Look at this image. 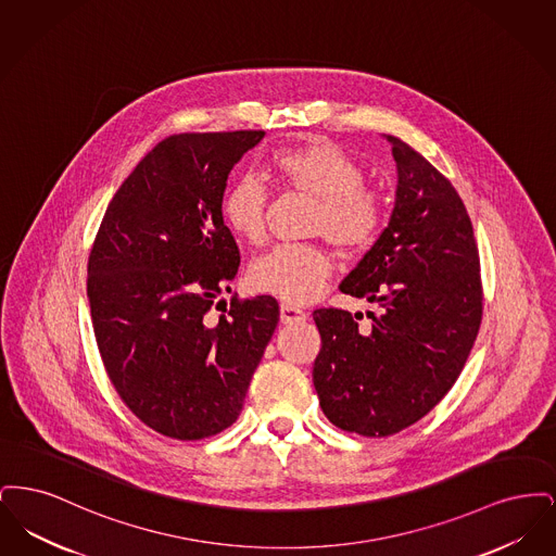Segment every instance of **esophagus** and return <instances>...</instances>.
Instances as JSON below:
<instances>
[{
    "label": "esophagus",
    "mask_w": 556,
    "mask_h": 556,
    "mask_svg": "<svg viewBox=\"0 0 556 556\" xmlns=\"http://www.w3.org/2000/svg\"><path fill=\"white\" fill-rule=\"evenodd\" d=\"M306 320V313L291 306V304H281V323L283 325H293V323H302Z\"/></svg>",
    "instance_id": "obj_1"
}]
</instances>
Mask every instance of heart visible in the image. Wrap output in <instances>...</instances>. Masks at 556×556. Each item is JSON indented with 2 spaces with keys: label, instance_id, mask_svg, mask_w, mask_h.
<instances>
[{
  "label": "heart",
  "instance_id": "obj_1",
  "mask_svg": "<svg viewBox=\"0 0 556 556\" xmlns=\"http://www.w3.org/2000/svg\"><path fill=\"white\" fill-rule=\"evenodd\" d=\"M270 168L279 181L318 200L315 233L340 250H361L377 238L383 223L379 195L365 186V173L336 143L311 139L277 152ZM266 187L254 177H241L223 195L220 214L227 229L248 243L266 236ZM331 258L317 245H277L248 268L252 290L291 304L315 300L327 277Z\"/></svg>",
  "mask_w": 556,
  "mask_h": 556
}]
</instances>
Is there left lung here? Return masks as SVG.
<instances>
[{
  "mask_svg": "<svg viewBox=\"0 0 556 556\" xmlns=\"http://www.w3.org/2000/svg\"><path fill=\"white\" fill-rule=\"evenodd\" d=\"M396 200L388 227L340 290L367 298L370 329L348 311L313 313V381L325 417L367 438L417 424L458 379L481 323L473 225L448 179L394 135ZM358 318V317H356Z\"/></svg>",
  "mask_w": 556,
  "mask_h": 556,
  "instance_id": "obj_1",
  "label": "left lung"
}]
</instances>
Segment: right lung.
<instances>
[{"instance_id":"add662e5","label":"right lung","mask_w":556,"mask_h":556,"mask_svg":"<svg viewBox=\"0 0 556 556\" xmlns=\"http://www.w3.org/2000/svg\"><path fill=\"white\" fill-rule=\"evenodd\" d=\"M265 131L181 132L141 160L108 204L87 298L112 386L132 415L175 440L238 421L279 323L270 295L208 311L238 273L220 202L231 168ZM218 308V304H216Z\"/></svg>"}]
</instances>
